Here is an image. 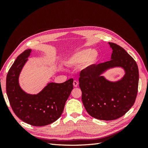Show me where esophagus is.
<instances>
[{"mask_svg":"<svg viewBox=\"0 0 148 148\" xmlns=\"http://www.w3.org/2000/svg\"><path fill=\"white\" fill-rule=\"evenodd\" d=\"M73 86L75 87H77L78 85V82L77 81H76V80H75V81L73 82Z\"/></svg>","mask_w":148,"mask_h":148,"instance_id":"1","label":"esophagus"}]
</instances>
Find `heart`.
<instances>
[{"label": "heart", "instance_id": "obj_1", "mask_svg": "<svg viewBox=\"0 0 148 148\" xmlns=\"http://www.w3.org/2000/svg\"><path fill=\"white\" fill-rule=\"evenodd\" d=\"M98 57L96 51L89 49H82L75 52L67 59L70 65H79L83 63L84 66H89L96 63Z\"/></svg>", "mask_w": 148, "mask_h": 148}]
</instances>
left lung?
Listing matches in <instances>:
<instances>
[{
    "label": "left lung",
    "instance_id": "obj_1",
    "mask_svg": "<svg viewBox=\"0 0 148 148\" xmlns=\"http://www.w3.org/2000/svg\"><path fill=\"white\" fill-rule=\"evenodd\" d=\"M109 44L112 49L111 60L87 67L81 71L79 78L85 109L91 117L102 120L117 119L127 112L135 102L139 82L135 60L122 47ZM117 66L125 72L120 80L112 82L100 75Z\"/></svg>",
    "mask_w": 148,
    "mask_h": 148
}]
</instances>
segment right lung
<instances>
[{
    "instance_id": "add662e5",
    "label": "right lung",
    "mask_w": 148,
    "mask_h": 148,
    "mask_svg": "<svg viewBox=\"0 0 148 148\" xmlns=\"http://www.w3.org/2000/svg\"><path fill=\"white\" fill-rule=\"evenodd\" d=\"M31 49L18 56L7 75L6 91L13 111L18 117L33 126H45L59 119L72 91L73 79L62 83H49L38 95L22 90L18 83L21 71Z\"/></svg>"
}]
</instances>
